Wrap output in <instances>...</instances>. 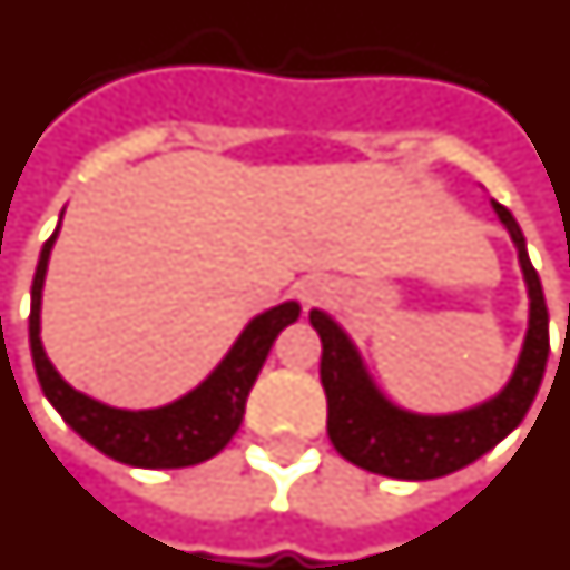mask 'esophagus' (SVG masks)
Returning <instances> with one entry per match:
<instances>
[{
  "label": "esophagus",
  "instance_id": "34e87169",
  "mask_svg": "<svg viewBox=\"0 0 570 570\" xmlns=\"http://www.w3.org/2000/svg\"><path fill=\"white\" fill-rule=\"evenodd\" d=\"M332 293V281L323 277V274H307L296 284V296L305 302V305H314L320 298H326Z\"/></svg>",
  "mask_w": 570,
  "mask_h": 570
}]
</instances>
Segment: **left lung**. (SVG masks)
Instances as JSON below:
<instances>
[{"label":"left lung","mask_w":570,"mask_h":570,"mask_svg":"<svg viewBox=\"0 0 570 570\" xmlns=\"http://www.w3.org/2000/svg\"><path fill=\"white\" fill-rule=\"evenodd\" d=\"M492 210L520 256L522 281L529 289V328L508 383L487 402L453 414H416L390 402L347 332L326 311H311V326L323 341L320 381L328 404V441L353 465L395 480L444 478L489 453L529 414L550 356V314L520 223L495 199Z\"/></svg>","instance_id":"8db88e82"}]
</instances>
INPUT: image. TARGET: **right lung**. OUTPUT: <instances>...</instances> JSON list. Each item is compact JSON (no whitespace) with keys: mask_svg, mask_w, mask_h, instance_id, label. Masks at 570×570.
<instances>
[{"mask_svg":"<svg viewBox=\"0 0 570 570\" xmlns=\"http://www.w3.org/2000/svg\"><path fill=\"white\" fill-rule=\"evenodd\" d=\"M57 235L60 226L41 247L36 277H32V307H29V350L45 399L87 444L124 465L187 468L217 456L242 425L244 404L263 371L274 338L289 323H296L302 305L284 302L256 314L242 328L229 353L217 362V368L175 402L145 407V411L114 407L62 381V374L53 368L41 344V289H45V274Z\"/></svg>","mask_w":570,"mask_h":570,"instance_id":"1","label":"right lung"}]
</instances>
